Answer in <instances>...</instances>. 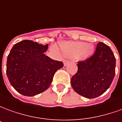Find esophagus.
Segmentation results:
<instances>
[{
  "instance_id": "esophagus-1",
  "label": "esophagus",
  "mask_w": 122,
  "mask_h": 122,
  "mask_svg": "<svg viewBox=\"0 0 122 122\" xmlns=\"http://www.w3.org/2000/svg\"><path fill=\"white\" fill-rule=\"evenodd\" d=\"M63 63L64 66H66V65L69 63V61H68V60H65V61H63Z\"/></svg>"
}]
</instances>
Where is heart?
<instances>
[{
    "instance_id": "obj_1",
    "label": "heart",
    "mask_w": 122,
    "mask_h": 122,
    "mask_svg": "<svg viewBox=\"0 0 122 122\" xmlns=\"http://www.w3.org/2000/svg\"><path fill=\"white\" fill-rule=\"evenodd\" d=\"M51 50L56 53L58 52L56 45L51 46ZM61 50L66 57L86 60L92 55L94 50V46L91 43L84 42H65L61 44Z\"/></svg>"
}]
</instances>
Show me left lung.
<instances>
[{
    "mask_svg": "<svg viewBox=\"0 0 122 122\" xmlns=\"http://www.w3.org/2000/svg\"><path fill=\"white\" fill-rule=\"evenodd\" d=\"M78 71L71 78V86L78 94L93 99L109 88L115 75L116 58L110 48L97 44L93 55L77 64Z\"/></svg>",
    "mask_w": 122,
    "mask_h": 122,
    "instance_id": "obj_1",
    "label": "left lung"
}]
</instances>
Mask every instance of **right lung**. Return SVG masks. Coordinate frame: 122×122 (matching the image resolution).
<instances>
[{"label":"right lung","mask_w":122,"mask_h":122,"mask_svg":"<svg viewBox=\"0 0 122 122\" xmlns=\"http://www.w3.org/2000/svg\"><path fill=\"white\" fill-rule=\"evenodd\" d=\"M48 44L25 40L15 44L7 58L6 74L10 83L20 94L32 97L44 92L54 74L63 66L44 54Z\"/></svg>","instance_id":"add662e5"}]
</instances>
